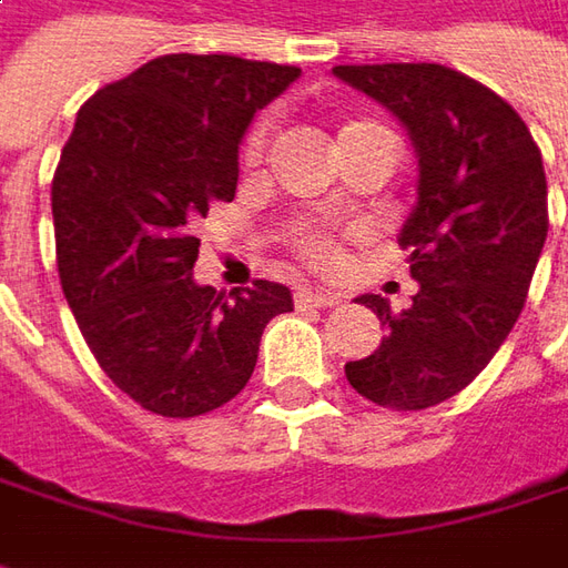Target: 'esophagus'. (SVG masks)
I'll return each instance as SVG.
<instances>
[{"mask_svg": "<svg viewBox=\"0 0 568 568\" xmlns=\"http://www.w3.org/2000/svg\"><path fill=\"white\" fill-rule=\"evenodd\" d=\"M343 302L339 292H326V288H298L295 292V304L298 307H333Z\"/></svg>", "mask_w": 568, "mask_h": 568, "instance_id": "34e87169", "label": "esophagus"}]
</instances>
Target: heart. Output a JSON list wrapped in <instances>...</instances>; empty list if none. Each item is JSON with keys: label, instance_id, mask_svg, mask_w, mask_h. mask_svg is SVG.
Masks as SVG:
<instances>
[{"label": "heart", "instance_id": "1", "mask_svg": "<svg viewBox=\"0 0 568 568\" xmlns=\"http://www.w3.org/2000/svg\"><path fill=\"white\" fill-rule=\"evenodd\" d=\"M367 131H386L377 122H371V119H352V122H345L339 128V141H336V148L345 144V141H352V138H358V134H367ZM264 150H266V125H254L247 131L245 144H242V163L247 169L257 166L261 160H264ZM288 247H292V254L302 261L304 266H311V270H333V266H339L343 261V242H339V235H329V232H321V229H311V225H298L292 235H288Z\"/></svg>", "mask_w": 568, "mask_h": 568}]
</instances>
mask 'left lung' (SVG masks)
Segmentation results:
<instances>
[{
    "instance_id": "left-lung-1",
    "label": "left lung",
    "mask_w": 568,
    "mask_h": 568,
    "mask_svg": "<svg viewBox=\"0 0 568 568\" xmlns=\"http://www.w3.org/2000/svg\"><path fill=\"white\" fill-rule=\"evenodd\" d=\"M408 128L418 206L402 229L412 251L408 311L362 295L386 339L345 364L364 399L420 412L453 399L497 355L528 298L547 239V175L528 125L499 93L434 62L336 65Z\"/></svg>"
}]
</instances>
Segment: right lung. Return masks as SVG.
<instances>
[{
  "mask_svg": "<svg viewBox=\"0 0 568 568\" xmlns=\"http://www.w3.org/2000/svg\"><path fill=\"white\" fill-rule=\"evenodd\" d=\"M302 69L172 52L100 88L52 175L55 264L78 329L128 399L197 418L251 381L264 326L292 311L280 283L197 285L194 225L239 185L254 112Z\"/></svg>",
  "mask_w": 568,
  "mask_h": 568,
  "instance_id": "1",
  "label": "right lung"
}]
</instances>
